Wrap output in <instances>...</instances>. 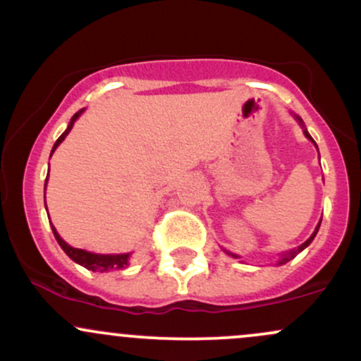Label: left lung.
<instances>
[{
    "mask_svg": "<svg viewBox=\"0 0 361 361\" xmlns=\"http://www.w3.org/2000/svg\"><path fill=\"white\" fill-rule=\"evenodd\" d=\"M299 120H300V118H299ZM300 122H302V120H300ZM304 134H305V137H307V139H310V140H312V142H314V139H312V137H310V135H309V132H307V130H304ZM314 144H316V142H314ZM319 226H321V224H319ZM319 226L316 227V231H314V233H312V235H310V238L307 239V241H305L304 244H300V246H299V247H297V250L290 251V252H288V255H285V256H283V258H281V259L279 261V264H283V263H287V261H290V259H292V258H295V256H297V255H299V252H300L302 250H305V247H307V246H309V244H310V243H312V239H314V238H316V234H317V231H319ZM229 255H231V256H234V258H238V256H235V255H233V252H229Z\"/></svg>",
    "mask_w": 361,
    "mask_h": 361,
    "instance_id": "1",
    "label": "left lung"
}]
</instances>
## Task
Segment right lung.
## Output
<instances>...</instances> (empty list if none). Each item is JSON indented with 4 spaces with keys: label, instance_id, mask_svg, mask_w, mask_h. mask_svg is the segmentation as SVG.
<instances>
[{
    "label": "right lung",
    "instance_id": "add662e5",
    "mask_svg": "<svg viewBox=\"0 0 361 361\" xmlns=\"http://www.w3.org/2000/svg\"><path fill=\"white\" fill-rule=\"evenodd\" d=\"M81 111L82 110L78 111V114H74V117L71 118V122H69L68 128H66V130L62 132L61 137L56 140V144H54L52 152L56 151V147L59 146L62 140H64L66 135L69 134V130H71V128H73V123L76 122L78 117H80ZM52 152H51V156H52ZM45 183H47V181H45ZM51 226H52V224H51ZM52 233H54V235H56L57 243H59V246L62 247V250H64L66 255H68L73 261H76V263H80L81 267L88 268V270H91V271L122 270V268H126L127 264H128V255H94V252H88V251H85V250H78V247H71V246H69V244H66L61 239V235L57 234V231L54 229V226H52Z\"/></svg>",
    "mask_w": 361,
    "mask_h": 361
}]
</instances>
